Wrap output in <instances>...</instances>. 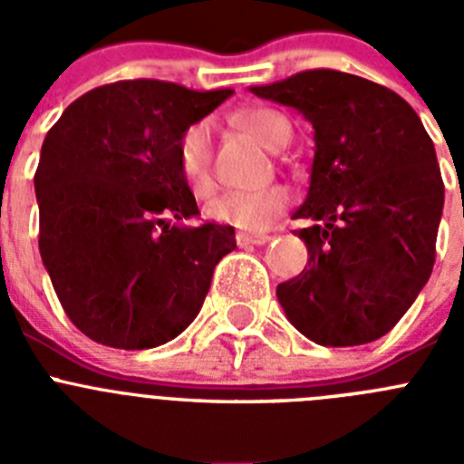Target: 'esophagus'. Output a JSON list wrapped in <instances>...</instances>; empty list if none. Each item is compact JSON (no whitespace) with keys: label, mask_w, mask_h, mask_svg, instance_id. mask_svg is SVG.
Instances as JSON below:
<instances>
[{"label":"esophagus","mask_w":464,"mask_h":464,"mask_svg":"<svg viewBox=\"0 0 464 464\" xmlns=\"http://www.w3.org/2000/svg\"><path fill=\"white\" fill-rule=\"evenodd\" d=\"M272 241L269 235H262V232H239L237 235V244L239 246H265Z\"/></svg>","instance_id":"1"}]
</instances>
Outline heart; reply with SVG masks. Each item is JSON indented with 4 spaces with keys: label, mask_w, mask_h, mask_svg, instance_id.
<instances>
[{
    "label": "heart",
    "mask_w": 464,
    "mask_h": 464,
    "mask_svg": "<svg viewBox=\"0 0 464 464\" xmlns=\"http://www.w3.org/2000/svg\"><path fill=\"white\" fill-rule=\"evenodd\" d=\"M241 125L267 149L278 150L293 137V127L281 113L272 109H251L239 116ZM179 167L192 190L207 195L213 188V139L211 125L199 121L181 134L179 141ZM288 204V192L278 186L260 190H232L208 204V216L218 223H229L241 229L267 227Z\"/></svg>",
    "instance_id": "obj_1"
}]
</instances>
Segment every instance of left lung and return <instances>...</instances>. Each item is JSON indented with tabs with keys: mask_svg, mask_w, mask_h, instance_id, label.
<instances>
[{
	"mask_svg": "<svg viewBox=\"0 0 464 464\" xmlns=\"http://www.w3.org/2000/svg\"><path fill=\"white\" fill-rule=\"evenodd\" d=\"M262 100L314 127L304 204V272L278 283L288 321L321 346H360L391 332L432 274L444 181L416 111L385 85L309 69L269 85Z\"/></svg>",
	"mask_w": 464,
	"mask_h": 464,
	"instance_id": "8db88e82",
	"label": "left lung"
}]
</instances>
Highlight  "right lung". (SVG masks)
Instances as JSON below:
<instances>
[{
	"label": "right lung",
	"instance_id": "1",
	"mask_svg": "<svg viewBox=\"0 0 464 464\" xmlns=\"http://www.w3.org/2000/svg\"><path fill=\"white\" fill-rule=\"evenodd\" d=\"M235 90L118 81L64 109L34 174L39 253L60 304L92 342L141 351L197 318L235 227L195 218L179 141Z\"/></svg>",
	"mask_w": 464,
	"mask_h": 464
}]
</instances>
